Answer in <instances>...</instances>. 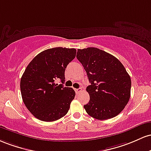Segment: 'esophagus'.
Masks as SVG:
<instances>
[{"instance_id":"34e87169","label":"esophagus","mask_w":151,"mask_h":151,"mask_svg":"<svg viewBox=\"0 0 151 151\" xmlns=\"http://www.w3.org/2000/svg\"><path fill=\"white\" fill-rule=\"evenodd\" d=\"M75 91H76V94H78V93H79L80 92H81V91H82V89L81 88H77V89H75Z\"/></svg>"}]
</instances>
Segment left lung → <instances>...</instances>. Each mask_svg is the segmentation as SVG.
Instances as JSON below:
<instances>
[{"label": "left lung", "instance_id": "1", "mask_svg": "<svg viewBox=\"0 0 151 151\" xmlns=\"http://www.w3.org/2000/svg\"><path fill=\"white\" fill-rule=\"evenodd\" d=\"M91 85L86 88L90 101L83 107L90 116L107 120L118 116L129 101L131 80L118 59L97 48L78 49Z\"/></svg>", "mask_w": 151, "mask_h": 151}]
</instances>
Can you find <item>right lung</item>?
Listing matches in <instances>:
<instances>
[{
	"label": "right lung",
	"mask_w": 151,
	"mask_h": 151,
	"mask_svg": "<svg viewBox=\"0 0 151 151\" xmlns=\"http://www.w3.org/2000/svg\"><path fill=\"white\" fill-rule=\"evenodd\" d=\"M75 48L47 49L35 56L23 73L21 91L25 106L40 121H55L67 114L76 93L65 82V70L76 57Z\"/></svg>",
	"instance_id": "obj_1"
}]
</instances>
